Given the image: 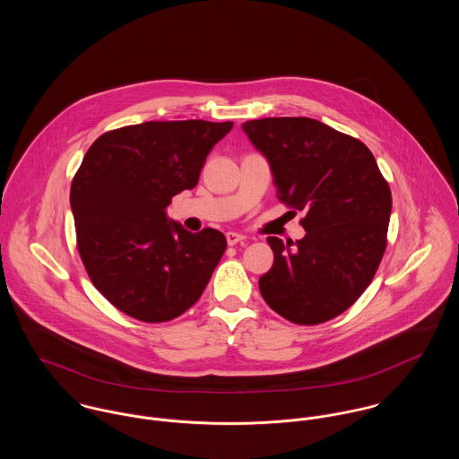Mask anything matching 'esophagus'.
Wrapping results in <instances>:
<instances>
[{"label":"esophagus","instance_id":"obj_1","mask_svg":"<svg viewBox=\"0 0 459 459\" xmlns=\"http://www.w3.org/2000/svg\"><path fill=\"white\" fill-rule=\"evenodd\" d=\"M226 240H228V246H237V244L244 242V240H246V237H244V235H240V233L230 231V233H226Z\"/></svg>","mask_w":459,"mask_h":459}]
</instances>
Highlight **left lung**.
I'll list each match as a JSON object with an SVG mask.
<instances>
[{
    "label": "left lung",
    "instance_id": "obj_1",
    "mask_svg": "<svg viewBox=\"0 0 459 459\" xmlns=\"http://www.w3.org/2000/svg\"><path fill=\"white\" fill-rule=\"evenodd\" d=\"M242 129L268 159L279 201L306 212L302 240L266 238L273 264L260 277L262 297L291 324L328 322L357 302L380 266L391 187L362 141L318 120L262 118Z\"/></svg>",
    "mask_w": 459,
    "mask_h": 459
}]
</instances>
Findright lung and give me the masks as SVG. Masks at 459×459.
I'll use <instances>...</instances> for the list:
<instances>
[{
  "instance_id": "right-lung-1",
  "label": "right lung",
  "mask_w": 459,
  "mask_h": 459,
  "mask_svg": "<svg viewBox=\"0 0 459 459\" xmlns=\"http://www.w3.org/2000/svg\"><path fill=\"white\" fill-rule=\"evenodd\" d=\"M233 122H144L104 132L70 187L77 251L93 286L144 324L184 315L226 251V237L184 230L166 215L195 189L206 155Z\"/></svg>"
}]
</instances>
